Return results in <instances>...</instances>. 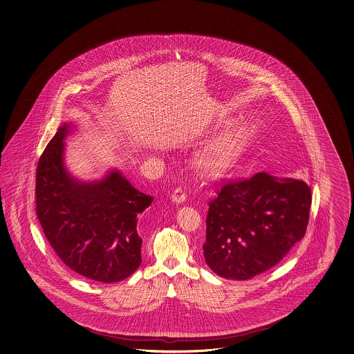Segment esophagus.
Returning a JSON list of instances; mask_svg holds the SVG:
<instances>
[{
  "label": "esophagus",
  "instance_id": "34e87169",
  "mask_svg": "<svg viewBox=\"0 0 354 354\" xmlns=\"http://www.w3.org/2000/svg\"><path fill=\"white\" fill-rule=\"evenodd\" d=\"M171 199H173V202H175V203H183V202H185V199H187L185 190L183 189L181 187H178L176 189L174 190Z\"/></svg>",
  "mask_w": 354,
  "mask_h": 354
}]
</instances>
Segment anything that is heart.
<instances>
[{
	"label": "heart",
	"mask_w": 354,
	"mask_h": 354,
	"mask_svg": "<svg viewBox=\"0 0 354 354\" xmlns=\"http://www.w3.org/2000/svg\"><path fill=\"white\" fill-rule=\"evenodd\" d=\"M256 131V127L252 124L239 125L226 131L221 138H218L216 143L208 147L203 152L201 158L203 169L211 173L223 169L234 156L238 155V152L248 143Z\"/></svg>",
	"instance_id": "obj_1"
}]
</instances>
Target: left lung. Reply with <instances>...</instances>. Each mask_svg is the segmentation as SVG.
I'll list each match as a JSON object with an SVG mask.
<instances>
[{"mask_svg": "<svg viewBox=\"0 0 354 354\" xmlns=\"http://www.w3.org/2000/svg\"><path fill=\"white\" fill-rule=\"evenodd\" d=\"M310 203V188L302 180L259 173L226 183L208 203V268L230 280H248L274 268L304 236Z\"/></svg>", "mask_w": 354, "mask_h": 354, "instance_id": "8db88e82", "label": "left lung"}]
</instances>
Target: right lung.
I'll return each instance as SVG.
<instances>
[{"label": "right lung", "mask_w": 354, "mask_h": 354, "mask_svg": "<svg viewBox=\"0 0 354 354\" xmlns=\"http://www.w3.org/2000/svg\"><path fill=\"white\" fill-rule=\"evenodd\" d=\"M64 124L44 148L35 175V209L44 235L73 271L101 283L131 275L142 262L138 217L152 197L119 171L80 183L64 166Z\"/></svg>", "instance_id": "1"}]
</instances>
